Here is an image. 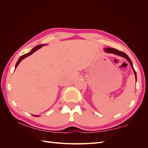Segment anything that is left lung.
I'll return each mask as SVG.
<instances>
[{
	"label": "left lung",
	"instance_id": "8db88e82",
	"mask_svg": "<svg viewBox=\"0 0 148 148\" xmlns=\"http://www.w3.org/2000/svg\"><path fill=\"white\" fill-rule=\"evenodd\" d=\"M105 51L109 53H114V54H116V55H118V56H122L124 58H125L129 62L131 66H132V68L133 69V71H134V73H135V77H136V71L135 70V69H134L133 68V64L132 62V60H130V59L128 57V56L126 54V53L122 52V51H120L119 50H117V49H114V48H106L105 49Z\"/></svg>",
	"mask_w": 148,
	"mask_h": 148
}]
</instances>
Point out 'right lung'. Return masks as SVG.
<instances>
[{"label": "right lung", "mask_w": 148, "mask_h": 148, "mask_svg": "<svg viewBox=\"0 0 148 148\" xmlns=\"http://www.w3.org/2000/svg\"><path fill=\"white\" fill-rule=\"evenodd\" d=\"M42 46H43V45H42V44H41V45H38V46H36V47H34L32 49V50H31L29 52H28V53H26V54H24V55H23V56H21L20 57V59H18V62H16V65H15V69L16 68L17 66H18V65L19 64V63H20V62L22 60H23V59H25V57H28V56H30V55L32 54L33 53H34L36 51H37L38 49L41 48ZM36 117H38V115H36Z\"/></svg>", "instance_id": "right-lung-1"}]
</instances>
